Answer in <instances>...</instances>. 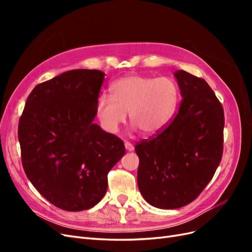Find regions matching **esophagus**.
<instances>
[{"label": "esophagus", "mask_w": 252, "mask_h": 252, "mask_svg": "<svg viewBox=\"0 0 252 252\" xmlns=\"http://www.w3.org/2000/svg\"><path fill=\"white\" fill-rule=\"evenodd\" d=\"M125 148H126L127 151H132L134 147H133V145H132L130 142L126 141V142H125Z\"/></svg>", "instance_id": "34e87169"}]
</instances>
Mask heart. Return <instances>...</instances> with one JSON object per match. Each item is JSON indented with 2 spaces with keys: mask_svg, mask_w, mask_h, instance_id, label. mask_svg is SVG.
Segmentation results:
<instances>
[{
  "mask_svg": "<svg viewBox=\"0 0 252 252\" xmlns=\"http://www.w3.org/2000/svg\"><path fill=\"white\" fill-rule=\"evenodd\" d=\"M111 96L102 94L95 113L105 131L116 133L127 112L134 128L145 135L158 134L170 124L180 103L178 83L168 77L131 74L110 85Z\"/></svg>",
  "mask_w": 252,
  "mask_h": 252,
  "instance_id": "1",
  "label": "heart"
}]
</instances>
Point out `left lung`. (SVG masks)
Segmentation results:
<instances>
[{"instance_id":"8db88e82","label":"left lung","mask_w":252,"mask_h":252,"mask_svg":"<svg viewBox=\"0 0 252 252\" xmlns=\"http://www.w3.org/2000/svg\"><path fill=\"white\" fill-rule=\"evenodd\" d=\"M181 102L163 131L136 143L138 186L157 208L175 209L194 201L215 175L223 155L224 110L204 79L174 72Z\"/></svg>"}]
</instances>
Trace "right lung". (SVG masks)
Returning a JSON list of instances; mask_svg holds the SVG:
<instances>
[{"instance_id":"1","label":"right lung","mask_w":252,"mask_h":252,"mask_svg":"<svg viewBox=\"0 0 252 252\" xmlns=\"http://www.w3.org/2000/svg\"><path fill=\"white\" fill-rule=\"evenodd\" d=\"M104 75L74 69L37 84L20 118L23 168L37 191L63 210L100 202L109 170L125 155L123 141L93 123Z\"/></svg>"}]
</instances>
